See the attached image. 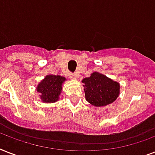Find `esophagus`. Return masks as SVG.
Here are the masks:
<instances>
[{
  "label": "esophagus",
  "mask_w": 155,
  "mask_h": 155,
  "mask_svg": "<svg viewBox=\"0 0 155 155\" xmlns=\"http://www.w3.org/2000/svg\"><path fill=\"white\" fill-rule=\"evenodd\" d=\"M69 76H70V78L71 80H76V79H77V75H76L75 73H71Z\"/></svg>",
  "instance_id": "34e87169"
}]
</instances>
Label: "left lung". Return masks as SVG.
I'll list each match as a JSON object with an SVG mask.
<instances>
[{"label":"left lung","mask_w":155,"mask_h":155,"mask_svg":"<svg viewBox=\"0 0 155 155\" xmlns=\"http://www.w3.org/2000/svg\"><path fill=\"white\" fill-rule=\"evenodd\" d=\"M87 101L97 107L113 103L119 96L120 84L100 73H92L82 81Z\"/></svg>","instance_id":"obj_1"}]
</instances>
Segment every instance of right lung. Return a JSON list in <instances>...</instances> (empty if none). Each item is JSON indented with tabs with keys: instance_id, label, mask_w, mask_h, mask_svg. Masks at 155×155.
Returning <instances> with one entry per match:
<instances>
[{
	"instance_id": "obj_1",
	"label": "right lung",
	"mask_w": 155,
	"mask_h": 155,
	"mask_svg": "<svg viewBox=\"0 0 155 155\" xmlns=\"http://www.w3.org/2000/svg\"><path fill=\"white\" fill-rule=\"evenodd\" d=\"M65 80V78L59 75L46 76L37 87L38 92L41 93L40 97L42 101L46 103L57 101L62 91V84Z\"/></svg>"
}]
</instances>
